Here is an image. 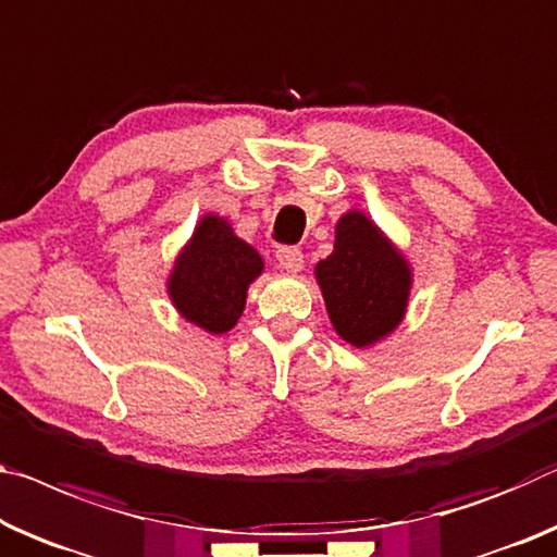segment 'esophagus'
I'll list each match as a JSON object with an SVG mask.
<instances>
[{
    "label": "esophagus",
    "mask_w": 557,
    "mask_h": 557,
    "mask_svg": "<svg viewBox=\"0 0 557 557\" xmlns=\"http://www.w3.org/2000/svg\"><path fill=\"white\" fill-rule=\"evenodd\" d=\"M305 264V255L299 247H280L277 250V270L287 272V275H297Z\"/></svg>",
    "instance_id": "34e87169"
}]
</instances>
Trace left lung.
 <instances>
[{
    "label": "left lung",
    "instance_id": "obj_1",
    "mask_svg": "<svg viewBox=\"0 0 557 557\" xmlns=\"http://www.w3.org/2000/svg\"><path fill=\"white\" fill-rule=\"evenodd\" d=\"M334 332L367 349L401 324L413 272L372 218L349 210L337 220L334 250L314 268Z\"/></svg>",
    "mask_w": 557,
    "mask_h": 557
}]
</instances>
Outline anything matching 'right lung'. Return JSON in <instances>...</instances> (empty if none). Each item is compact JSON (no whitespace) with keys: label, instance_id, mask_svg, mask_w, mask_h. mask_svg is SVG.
<instances>
[{"label":"right lung","instance_id":"obj_1","mask_svg":"<svg viewBox=\"0 0 557 557\" xmlns=\"http://www.w3.org/2000/svg\"><path fill=\"white\" fill-rule=\"evenodd\" d=\"M264 262L220 215H202L168 275V297L185 322L210 334L233 330L243 317L247 287Z\"/></svg>","mask_w":557,"mask_h":557}]
</instances>
